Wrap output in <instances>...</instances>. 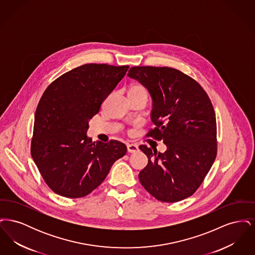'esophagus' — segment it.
Listing matches in <instances>:
<instances>
[{
  "label": "esophagus",
  "instance_id": "obj_1",
  "mask_svg": "<svg viewBox=\"0 0 255 255\" xmlns=\"http://www.w3.org/2000/svg\"><path fill=\"white\" fill-rule=\"evenodd\" d=\"M127 150H128L129 153H134L138 150V146L136 144H130L129 143V144H127Z\"/></svg>",
  "mask_w": 255,
  "mask_h": 255
}]
</instances>
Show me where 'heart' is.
<instances>
[{"label":"heart","instance_id":"1","mask_svg":"<svg viewBox=\"0 0 255 255\" xmlns=\"http://www.w3.org/2000/svg\"><path fill=\"white\" fill-rule=\"evenodd\" d=\"M128 97H148V93L145 88L140 84H132L128 88Z\"/></svg>","mask_w":255,"mask_h":255}]
</instances>
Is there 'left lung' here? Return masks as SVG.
Segmentation results:
<instances>
[{
	"mask_svg": "<svg viewBox=\"0 0 255 255\" xmlns=\"http://www.w3.org/2000/svg\"><path fill=\"white\" fill-rule=\"evenodd\" d=\"M128 76L144 86L153 100L155 128L146 135L166 145L164 153L139 146L148 158L139 182L160 202L190 197L217 155L216 118L209 97L193 78L173 68L133 67Z\"/></svg>",
	"mask_w": 255,
	"mask_h": 255,
	"instance_id": "1",
	"label": "left lung"
}]
</instances>
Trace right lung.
Returning a JSON list of instances; mask_svg holds the SVG:
<instances>
[{"mask_svg": "<svg viewBox=\"0 0 255 255\" xmlns=\"http://www.w3.org/2000/svg\"><path fill=\"white\" fill-rule=\"evenodd\" d=\"M129 66L85 64L62 74L46 89L34 117L31 157L49 188L75 199L101 184L127 147L118 140L93 142L89 121Z\"/></svg>", "mask_w": 255, "mask_h": 255, "instance_id": "obj_1", "label": "right lung"}]
</instances>
